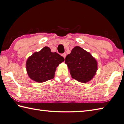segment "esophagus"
Returning a JSON list of instances; mask_svg holds the SVG:
<instances>
[{
  "label": "esophagus",
  "instance_id": "esophagus-1",
  "mask_svg": "<svg viewBox=\"0 0 124 124\" xmlns=\"http://www.w3.org/2000/svg\"><path fill=\"white\" fill-rule=\"evenodd\" d=\"M62 56L63 57L64 59H65V56H66V54H65V53H63V54H62Z\"/></svg>",
  "mask_w": 124,
  "mask_h": 124
}]
</instances>
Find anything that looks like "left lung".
Returning a JSON list of instances; mask_svg holds the SVG:
<instances>
[{
  "mask_svg": "<svg viewBox=\"0 0 124 124\" xmlns=\"http://www.w3.org/2000/svg\"><path fill=\"white\" fill-rule=\"evenodd\" d=\"M65 64L72 78L86 83L94 77L97 70V62L89 52L78 46L74 47L65 57Z\"/></svg>",
  "mask_w": 124,
  "mask_h": 124,
  "instance_id": "1",
  "label": "left lung"
}]
</instances>
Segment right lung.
I'll list each match as a JSON object with an SVG mask.
<instances>
[{
	"instance_id": "add662e5",
	"label": "right lung",
	"mask_w": 124,
	"mask_h": 124,
	"mask_svg": "<svg viewBox=\"0 0 124 124\" xmlns=\"http://www.w3.org/2000/svg\"><path fill=\"white\" fill-rule=\"evenodd\" d=\"M64 61L60 55L45 47L28 57L26 62L27 72L31 79L42 83L54 78L56 68Z\"/></svg>"
}]
</instances>
